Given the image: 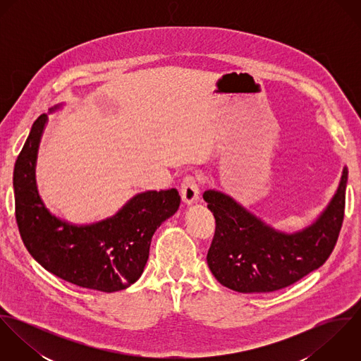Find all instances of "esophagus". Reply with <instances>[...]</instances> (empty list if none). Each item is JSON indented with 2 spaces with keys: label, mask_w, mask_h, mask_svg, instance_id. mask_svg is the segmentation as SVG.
<instances>
[{
  "label": "esophagus",
  "mask_w": 361,
  "mask_h": 361,
  "mask_svg": "<svg viewBox=\"0 0 361 361\" xmlns=\"http://www.w3.org/2000/svg\"><path fill=\"white\" fill-rule=\"evenodd\" d=\"M199 179L193 175H188L183 178L182 183H180V197L182 202L188 206L193 204L197 202L199 199Z\"/></svg>",
  "instance_id": "34e87169"
}]
</instances>
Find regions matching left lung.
Returning a JSON list of instances; mask_svg holds the SVG:
<instances>
[{
  "label": "left lung",
  "instance_id": "8db88e82",
  "mask_svg": "<svg viewBox=\"0 0 361 361\" xmlns=\"http://www.w3.org/2000/svg\"><path fill=\"white\" fill-rule=\"evenodd\" d=\"M348 168L331 203L314 224L295 233L278 232L228 195L207 190L203 199L215 218L207 264L216 281L240 293L283 289L331 256L345 216Z\"/></svg>",
  "mask_w": 361,
  "mask_h": 361
}]
</instances>
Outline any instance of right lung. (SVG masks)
Returning a JSON list of instances; mask_svg holds the SVG:
<instances>
[{
    "instance_id": "right-lung-1",
    "label": "right lung",
    "mask_w": 361,
    "mask_h": 361,
    "mask_svg": "<svg viewBox=\"0 0 361 361\" xmlns=\"http://www.w3.org/2000/svg\"><path fill=\"white\" fill-rule=\"evenodd\" d=\"M47 114L33 123L13 169L15 215L20 238L42 267L80 288L116 292L142 275L157 228L180 204L176 189L136 195L114 216L76 226L43 204L36 186V159Z\"/></svg>"
}]
</instances>
